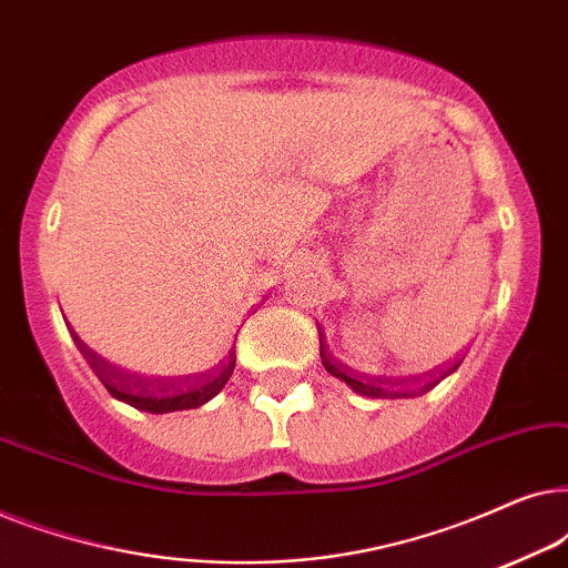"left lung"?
I'll list each match as a JSON object with an SVG mask.
<instances>
[{
  "label": "left lung",
  "instance_id": "obj_1",
  "mask_svg": "<svg viewBox=\"0 0 568 568\" xmlns=\"http://www.w3.org/2000/svg\"><path fill=\"white\" fill-rule=\"evenodd\" d=\"M321 359H323V367L328 369L333 377L344 379V383H346L348 387H352L354 393H359V395H367V398H410V395H418V393L398 390V387H395V383H385V379H364V377H356V375H352V372H348V369L341 367L338 362H333L331 356H328V354H323V352H321ZM457 367H460V362H455L453 367H449L447 372H442L439 379H442V377H447L449 372L457 369ZM439 379H432V383H426V385L422 387V393L432 390V387L437 385Z\"/></svg>",
  "mask_w": 568,
  "mask_h": 568
}]
</instances>
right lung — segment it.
I'll return each instance as SVG.
<instances>
[{"mask_svg":"<svg viewBox=\"0 0 568 568\" xmlns=\"http://www.w3.org/2000/svg\"><path fill=\"white\" fill-rule=\"evenodd\" d=\"M74 344L80 346L84 359L90 362V367L95 369L100 383L108 387V393L113 398H119L129 406L139 410H150V414H170V410H185V408H199L214 398L216 393L227 385L232 377V369H235V352L224 356V362L216 364V369L204 372V375L185 377V379H150L131 375V372H123L113 367L111 362H105L103 356H98L92 348H88L80 341L77 333Z\"/></svg>","mask_w":568,"mask_h":568,"instance_id":"obj_1","label":"right lung"}]
</instances>
